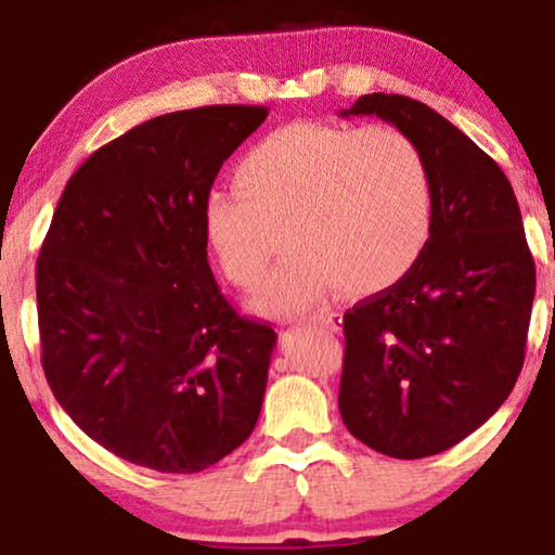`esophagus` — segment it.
<instances>
[{
    "label": "esophagus",
    "mask_w": 555,
    "mask_h": 555,
    "mask_svg": "<svg viewBox=\"0 0 555 555\" xmlns=\"http://www.w3.org/2000/svg\"><path fill=\"white\" fill-rule=\"evenodd\" d=\"M305 321L318 323V326H326L331 331H339V326H341V315L334 313V310H328V308L318 310V313H310L308 318H305Z\"/></svg>",
    "instance_id": "1"
}]
</instances>
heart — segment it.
Here are the masks:
<instances>
[{
    "label": "heart",
    "instance_id": "b5f03b06",
    "mask_svg": "<svg viewBox=\"0 0 555 555\" xmlns=\"http://www.w3.org/2000/svg\"><path fill=\"white\" fill-rule=\"evenodd\" d=\"M237 188L203 197L206 247L232 284L253 289L286 224L292 256L253 308L299 315L336 286L375 295L417 266L433 232L425 154L397 127L295 122L260 138L234 169Z\"/></svg>",
    "mask_w": 555,
    "mask_h": 555
}]
</instances>
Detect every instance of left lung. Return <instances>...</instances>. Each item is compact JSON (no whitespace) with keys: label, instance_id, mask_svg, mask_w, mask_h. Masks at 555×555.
I'll use <instances>...</instances> for the list:
<instances>
[{"label":"left lung","instance_id":"8db88e82","mask_svg":"<svg viewBox=\"0 0 555 555\" xmlns=\"http://www.w3.org/2000/svg\"><path fill=\"white\" fill-rule=\"evenodd\" d=\"M410 135L428 162L433 232L417 266L344 313L339 410L393 460L441 454L506 401L525 365L534 263L499 164L423 101L367 93L341 112Z\"/></svg>","mask_w":555,"mask_h":555}]
</instances>
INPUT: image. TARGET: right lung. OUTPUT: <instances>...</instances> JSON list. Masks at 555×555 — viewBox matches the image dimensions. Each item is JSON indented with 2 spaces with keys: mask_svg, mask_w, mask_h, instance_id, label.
<instances>
[{
  "mask_svg": "<svg viewBox=\"0 0 555 555\" xmlns=\"http://www.w3.org/2000/svg\"><path fill=\"white\" fill-rule=\"evenodd\" d=\"M266 106H201L132 127L82 162L36 263L41 365L95 443L190 475L256 428L276 331L216 284L203 197Z\"/></svg>",
  "mask_w": 555,
  "mask_h": 555,
  "instance_id": "right-lung-1",
  "label": "right lung"
}]
</instances>
